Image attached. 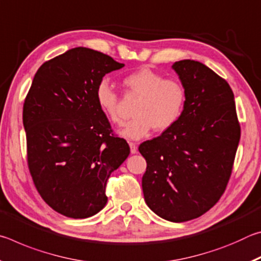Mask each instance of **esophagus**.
<instances>
[{"mask_svg": "<svg viewBox=\"0 0 261 261\" xmlns=\"http://www.w3.org/2000/svg\"><path fill=\"white\" fill-rule=\"evenodd\" d=\"M129 146H130V151H131V154H136L137 151V145L135 143H129Z\"/></svg>", "mask_w": 261, "mask_h": 261, "instance_id": "34e87169", "label": "esophagus"}]
</instances>
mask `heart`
<instances>
[{
    "label": "heart",
    "instance_id": "1",
    "mask_svg": "<svg viewBox=\"0 0 261 261\" xmlns=\"http://www.w3.org/2000/svg\"><path fill=\"white\" fill-rule=\"evenodd\" d=\"M125 87L140 96L134 114L118 135L129 140L147 137L153 129L167 131L179 121L187 105V91L177 79L165 76L149 68H140L123 79ZM95 103L101 113L113 123H120L118 94L109 79L102 78L96 84Z\"/></svg>",
    "mask_w": 261,
    "mask_h": 261
}]
</instances>
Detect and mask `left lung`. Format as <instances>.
Masks as SVG:
<instances>
[{"instance_id":"left-lung-1","label":"left lung","mask_w":261,"mask_h":261,"mask_svg":"<svg viewBox=\"0 0 261 261\" xmlns=\"http://www.w3.org/2000/svg\"><path fill=\"white\" fill-rule=\"evenodd\" d=\"M187 91L182 117L169 130L140 144L147 162L141 180L154 213L171 222L199 218L222 196L241 138L229 84L205 64L175 62Z\"/></svg>"}]
</instances>
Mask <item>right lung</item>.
I'll use <instances>...</instances> for the list:
<instances>
[{
  "label": "right lung",
  "instance_id": "right-lung-1",
  "mask_svg": "<svg viewBox=\"0 0 261 261\" xmlns=\"http://www.w3.org/2000/svg\"><path fill=\"white\" fill-rule=\"evenodd\" d=\"M123 67L100 51L72 48L39 68L25 99L31 176L42 199L68 218L103 208L109 176L130 154L94 99L96 84Z\"/></svg>",
  "mask_w": 261,
  "mask_h": 261
}]
</instances>
